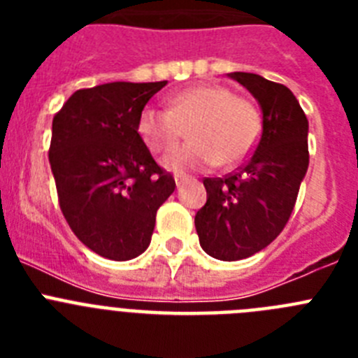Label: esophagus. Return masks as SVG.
I'll use <instances>...</instances> for the list:
<instances>
[{"mask_svg":"<svg viewBox=\"0 0 358 358\" xmlns=\"http://www.w3.org/2000/svg\"><path fill=\"white\" fill-rule=\"evenodd\" d=\"M173 179H176V185L177 186H181L182 181H185V177H182V176H176V177H173Z\"/></svg>","mask_w":358,"mask_h":358,"instance_id":"esophagus-1","label":"esophagus"}]
</instances>
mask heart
Returning a JSON list of instances; mask_svg holds the SVG:
<instances>
[{"label":"heart","mask_w":358,"mask_h":358,"mask_svg":"<svg viewBox=\"0 0 358 358\" xmlns=\"http://www.w3.org/2000/svg\"><path fill=\"white\" fill-rule=\"evenodd\" d=\"M192 141L163 159L176 173L204 172L217 164L233 166L251 154L260 136V113L224 85L199 84L170 94L169 109L145 106L136 132L154 154L170 150L185 134Z\"/></svg>","instance_id":"b5f03b06"}]
</instances>
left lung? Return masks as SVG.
Listing matches in <instances>:
<instances>
[{"mask_svg":"<svg viewBox=\"0 0 358 358\" xmlns=\"http://www.w3.org/2000/svg\"><path fill=\"white\" fill-rule=\"evenodd\" d=\"M227 77L262 109V136L238 172L204 179L208 201L195 215L201 248L222 262L262 251L280 235L308 170V120L292 91L255 73Z\"/></svg>","mask_w":358,"mask_h":358,"instance_id":"obj_1","label":"left lung"}]
</instances>
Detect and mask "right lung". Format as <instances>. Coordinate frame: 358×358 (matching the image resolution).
I'll use <instances>...</instances> for the list:
<instances>
[{"mask_svg": "<svg viewBox=\"0 0 358 358\" xmlns=\"http://www.w3.org/2000/svg\"><path fill=\"white\" fill-rule=\"evenodd\" d=\"M163 82L78 90L53 118L50 164L64 218L85 248L115 262L150 245L176 181L152 157L136 120Z\"/></svg>", "mask_w": 358, "mask_h": 358, "instance_id": "1", "label": "right lung"}]
</instances>
